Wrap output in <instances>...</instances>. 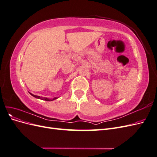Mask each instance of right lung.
<instances>
[{"label": "right lung", "instance_id": "1", "mask_svg": "<svg viewBox=\"0 0 157 157\" xmlns=\"http://www.w3.org/2000/svg\"><path fill=\"white\" fill-rule=\"evenodd\" d=\"M30 94L32 96L35 97L36 98H38V99H42V100H45V101H53L54 100V99H57L56 98H54L53 99H48V98H43V97H40V96H35V95H33V94L30 93Z\"/></svg>", "mask_w": 157, "mask_h": 157}]
</instances>
